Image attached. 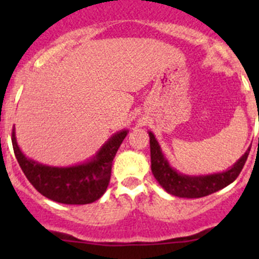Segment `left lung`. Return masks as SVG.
Returning <instances> with one entry per match:
<instances>
[{
  "label": "left lung",
  "mask_w": 259,
  "mask_h": 259,
  "mask_svg": "<svg viewBox=\"0 0 259 259\" xmlns=\"http://www.w3.org/2000/svg\"><path fill=\"white\" fill-rule=\"evenodd\" d=\"M148 133L150 138L151 173L166 193L179 198L207 197L226 188L239 176L250 150L249 146L241 158L227 170L213 174H202V176H188L180 173L170 165L154 133Z\"/></svg>",
  "instance_id": "1"
}]
</instances>
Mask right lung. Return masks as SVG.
<instances>
[{
    "label": "right lung",
    "instance_id": "right-lung-1",
    "mask_svg": "<svg viewBox=\"0 0 259 259\" xmlns=\"http://www.w3.org/2000/svg\"><path fill=\"white\" fill-rule=\"evenodd\" d=\"M129 130L114 133L88 160L69 166H55L27 158L17 144L12 132V145L26 178L44 197L62 204H89L100 199L108 189L111 166L117 149Z\"/></svg>",
    "mask_w": 259,
    "mask_h": 259
}]
</instances>
